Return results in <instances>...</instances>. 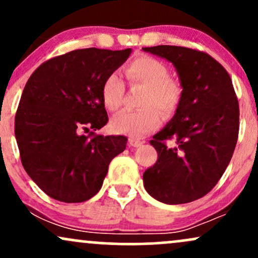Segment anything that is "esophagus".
Masks as SVG:
<instances>
[{"label":"esophagus","instance_id":"1","mask_svg":"<svg viewBox=\"0 0 258 258\" xmlns=\"http://www.w3.org/2000/svg\"><path fill=\"white\" fill-rule=\"evenodd\" d=\"M142 144H143V142H142V141H137V139L131 138V139H130V141H128V146L132 147V148H138V147H141Z\"/></svg>","mask_w":258,"mask_h":258}]
</instances>
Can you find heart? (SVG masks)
I'll return each instance as SVG.
<instances>
[{"mask_svg": "<svg viewBox=\"0 0 258 258\" xmlns=\"http://www.w3.org/2000/svg\"><path fill=\"white\" fill-rule=\"evenodd\" d=\"M126 75L132 85L146 87L142 106L137 111H122L111 119L112 131L141 138L153 132L160 125V115H171L176 110L182 97V88L176 80L170 78L167 67L158 59L138 57L126 68ZM125 84L117 73L106 76L102 85V102L106 110L115 111L121 106Z\"/></svg>", "mask_w": 258, "mask_h": 258, "instance_id": "obj_1", "label": "heart"}]
</instances>
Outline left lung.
<instances>
[{
    "instance_id": "left-lung-1",
    "label": "left lung",
    "mask_w": 258,
    "mask_h": 258,
    "mask_svg": "<svg viewBox=\"0 0 258 258\" xmlns=\"http://www.w3.org/2000/svg\"><path fill=\"white\" fill-rule=\"evenodd\" d=\"M172 63L182 97L173 117L154 136L155 165L143 173L148 194L167 205L191 203L217 184L232 159L239 104L232 80L206 53L178 46L142 48ZM176 139L167 147L164 140Z\"/></svg>"
}]
</instances>
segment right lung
Here are the masks:
<instances>
[{
	"instance_id": "obj_1",
	"label": "right lung",
	"mask_w": 258,
	"mask_h": 258,
	"mask_svg": "<svg viewBox=\"0 0 258 258\" xmlns=\"http://www.w3.org/2000/svg\"><path fill=\"white\" fill-rule=\"evenodd\" d=\"M122 51L85 48L49 59L26 82L14 133L26 173L53 199L82 203L100 190L123 136H86L108 122L102 85L128 59Z\"/></svg>"
}]
</instances>
